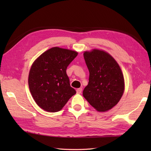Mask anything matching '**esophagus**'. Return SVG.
Returning <instances> with one entry per match:
<instances>
[{"label":"esophagus","mask_w":151,"mask_h":151,"mask_svg":"<svg viewBox=\"0 0 151 151\" xmlns=\"http://www.w3.org/2000/svg\"><path fill=\"white\" fill-rule=\"evenodd\" d=\"M82 91V88H78V89H76V93H77L78 94L81 93Z\"/></svg>","instance_id":"esophagus-1"}]
</instances>
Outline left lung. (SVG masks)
I'll return each instance as SVG.
<instances>
[{"label":"left lung","instance_id":"left-lung-1","mask_svg":"<svg viewBox=\"0 0 151 151\" xmlns=\"http://www.w3.org/2000/svg\"><path fill=\"white\" fill-rule=\"evenodd\" d=\"M84 58L89 76L83 96L97 111L110 110L124 92V77L120 67L113 57L102 50L86 51Z\"/></svg>","mask_w":151,"mask_h":151}]
</instances>
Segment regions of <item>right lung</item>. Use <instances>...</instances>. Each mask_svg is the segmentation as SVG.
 I'll return each mask as SVG.
<instances>
[{
  "instance_id": "obj_1",
  "label": "right lung",
  "mask_w": 151,
  "mask_h": 151,
  "mask_svg": "<svg viewBox=\"0 0 151 151\" xmlns=\"http://www.w3.org/2000/svg\"><path fill=\"white\" fill-rule=\"evenodd\" d=\"M77 55L75 51L53 47L32 64L28 86L35 102L43 110L58 111L76 93L75 89L70 87L66 70Z\"/></svg>"
}]
</instances>
